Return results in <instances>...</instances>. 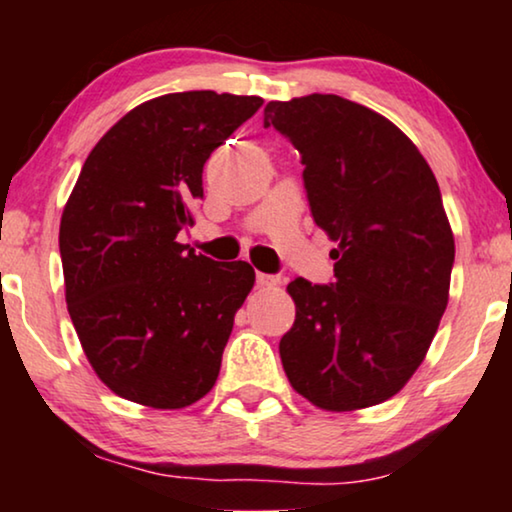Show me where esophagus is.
Masks as SVG:
<instances>
[{
    "label": "esophagus",
    "instance_id": "obj_1",
    "mask_svg": "<svg viewBox=\"0 0 512 512\" xmlns=\"http://www.w3.org/2000/svg\"><path fill=\"white\" fill-rule=\"evenodd\" d=\"M256 284L258 286H277L279 284V277L275 275H268V272H256Z\"/></svg>",
    "mask_w": 512,
    "mask_h": 512
}]
</instances>
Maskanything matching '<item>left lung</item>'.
<instances>
[{"label": "left lung", "instance_id": "1", "mask_svg": "<svg viewBox=\"0 0 512 512\" xmlns=\"http://www.w3.org/2000/svg\"><path fill=\"white\" fill-rule=\"evenodd\" d=\"M263 125L298 149L312 219L338 242L333 282L286 286L296 321L279 340L284 373L321 410L387 401L447 307L454 237L438 181L394 123L340 95L268 102Z\"/></svg>", "mask_w": 512, "mask_h": 512}]
</instances>
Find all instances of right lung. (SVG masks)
Here are the masks:
<instances>
[{"instance_id": "1", "label": "right lung", "mask_w": 512, "mask_h": 512, "mask_svg": "<svg viewBox=\"0 0 512 512\" xmlns=\"http://www.w3.org/2000/svg\"><path fill=\"white\" fill-rule=\"evenodd\" d=\"M261 104L214 90L156 97L81 167L60 221L67 310L97 377L132 403L186 408L219 377L254 268L195 254L177 235L193 223L207 158Z\"/></svg>"}]
</instances>
